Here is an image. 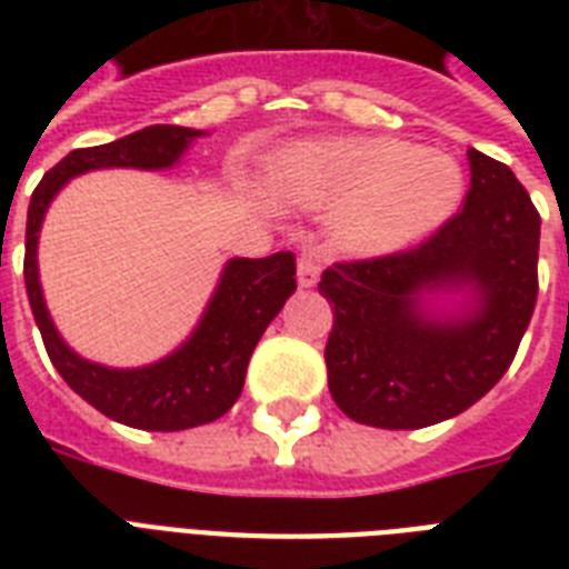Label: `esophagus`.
<instances>
[{"label":"esophagus","mask_w":569,"mask_h":569,"mask_svg":"<svg viewBox=\"0 0 569 569\" xmlns=\"http://www.w3.org/2000/svg\"><path fill=\"white\" fill-rule=\"evenodd\" d=\"M319 274H321L319 259L301 257V262H298V286H301V289H312V286L319 283Z\"/></svg>","instance_id":"esophagus-1"}]
</instances>
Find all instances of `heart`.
Returning <instances> with one entry per match:
<instances>
[{"instance_id": "obj_1", "label": "heart", "mask_w": 569, "mask_h": 569, "mask_svg": "<svg viewBox=\"0 0 569 569\" xmlns=\"http://www.w3.org/2000/svg\"><path fill=\"white\" fill-rule=\"evenodd\" d=\"M277 194L328 209L330 236L360 257L413 248L449 221L463 194L460 164L442 150L398 138H319L280 150L271 164Z\"/></svg>"}]
</instances>
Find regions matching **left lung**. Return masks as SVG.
<instances>
[{
    "instance_id": "1",
    "label": "left lung",
    "mask_w": 569,
    "mask_h": 569,
    "mask_svg": "<svg viewBox=\"0 0 569 569\" xmlns=\"http://www.w3.org/2000/svg\"><path fill=\"white\" fill-rule=\"evenodd\" d=\"M469 191L422 244L333 262L325 348L333 401L355 422L410 431L463 413L499 383L538 301L540 214L508 164L469 150ZM467 288L460 317H431L425 291Z\"/></svg>"
}]
</instances>
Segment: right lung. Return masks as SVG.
I'll return each instance as SVG.
<instances>
[{
  "label": "right lung",
  "mask_w": 569,
  "mask_h": 569,
  "mask_svg": "<svg viewBox=\"0 0 569 569\" xmlns=\"http://www.w3.org/2000/svg\"><path fill=\"white\" fill-rule=\"evenodd\" d=\"M197 136L203 132L186 127H147L111 144L73 150L40 180L29 203L22 277L49 360L67 387L88 405L114 422L141 431H186L214 422L236 405L259 337L283 310L286 298L298 289L295 253L280 250L266 259H230L189 342L153 366L109 369L82 360L58 337L40 292L38 232L52 197L67 180L97 168L162 171L189 150Z\"/></svg>",
  "instance_id": "right-lung-1"
}]
</instances>
